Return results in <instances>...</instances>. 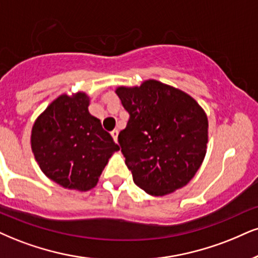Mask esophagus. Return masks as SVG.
I'll return each instance as SVG.
<instances>
[{
    "mask_svg": "<svg viewBox=\"0 0 258 258\" xmlns=\"http://www.w3.org/2000/svg\"><path fill=\"white\" fill-rule=\"evenodd\" d=\"M111 135H112L114 142H117V140H118V130L113 129L112 132H111Z\"/></svg>",
    "mask_w": 258,
    "mask_h": 258,
    "instance_id": "obj_1",
    "label": "esophagus"
}]
</instances>
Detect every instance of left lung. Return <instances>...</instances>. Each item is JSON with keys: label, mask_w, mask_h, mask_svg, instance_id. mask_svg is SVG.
I'll return each instance as SVG.
<instances>
[{"label": "left lung", "mask_w": 258, "mask_h": 258, "mask_svg": "<svg viewBox=\"0 0 258 258\" xmlns=\"http://www.w3.org/2000/svg\"><path fill=\"white\" fill-rule=\"evenodd\" d=\"M130 117L118 142L134 183L152 196L185 186L206 157L208 118L185 92L157 80L116 88Z\"/></svg>", "instance_id": "obj_1"}]
</instances>
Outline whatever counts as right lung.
Returning <instances> with one entry per match:
<instances>
[{"label": "right lung", "mask_w": 258, "mask_h": 258, "mask_svg": "<svg viewBox=\"0 0 258 258\" xmlns=\"http://www.w3.org/2000/svg\"><path fill=\"white\" fill-rule=\"evenodd\" d=\"M85 92L56 98L37 117L31 148L40 170L66 189L87 191L97 185L119 146L88 111Z\"/></svg>", "instance_id": "1"}]
</instances>
